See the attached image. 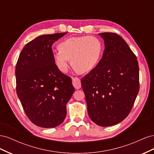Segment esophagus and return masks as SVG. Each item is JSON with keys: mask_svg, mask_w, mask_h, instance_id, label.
I'll return each mask as SVG.
<instances>
[{"mask_svg": "<svg viewBox=\"0 0 154 154\" xmlns=\"http://www.w3.org/2000/svg\"><path fill=\"white\" fill-rule=\"evenodd\" d=\"M72 85L74 87H75V88H76V89H79V88H81L82 85H81L80 79L77 78V77L73 78H72Z\"/></svg>", "mask_w": 154, "mask_h": 154, "instance_id": "34e87169", "label": "esophagus"}]
</instances>
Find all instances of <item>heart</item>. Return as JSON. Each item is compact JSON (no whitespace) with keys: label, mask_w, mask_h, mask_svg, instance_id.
<instances>
[{"label":"heart","mask_w":154,"mask_h":154,"mask_svg":"<svg viewBox=\"0 0 154 154\" xmlns=\"http://www.w3.org/2000/svg\"><path fill=\"white\" fill-rule=\"evenodd\" d=\"M53 54L54 62L60 71L66 73L69 63L82 73L89 72L99 63L103 46L95 36L71 37L62 41Z\"/></svg>","instance_id":"b5f03b06"}]
</instances>
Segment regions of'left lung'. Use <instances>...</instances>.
Masks as SVG:
<instances>
[{"instance_id": "1", "label": "left lung", "mask_w": 154, "mask_h": 154, "mask_svg": "<svg viewBox=\"0 0 154 154\" xmlns=\"http://www.w3.org/2000/svg\"><path fill=\"white\" fill-rule=\"evenodd\" d=\"M105 49L95 68L83 77L88 116L101 127L122 122L131 111L139 91L136 56L124 39L114 32H102Z\"/></svg>"}]
</instances>
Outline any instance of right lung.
<instances>
[{
	"label": "right lung",
	"mask_w": 154,
	"mask_h": 154,
	"mask_svg": "<svg viewBox=\"0 0 154 154\" xmlns=\"http://www.w3.org/2000/svg\"><path fill=\"white\" fill-rule=\"evenodd\" d=\"M66 33L36 37L25 45L17 62V96L27 118L40 127L54 128L63 122L75 89L71 78L57 67L52 49Z\"/></svg>",
	"instance_id": "obj_1"
}]
</instances>
